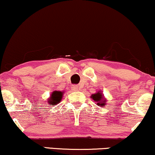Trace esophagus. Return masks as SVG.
I'll list each match as a JSON object with an SVG mask.
<instances>
[{
    "label": "esophagus",
    "instance_id": "1",
    "mask_svg": "<svg viewBox=\"0 0 155 155\" xmlns=\"http://www.w3.org/2000/svg\"><path fill=\"white\" fill-rule=\"evenodd\" d=\"M72 89L73 90V91H78V89H79V87H78V85H72Z\"/></svg>",
    "mask_w": 155,
    "mask_h": 155
}]
</instances>
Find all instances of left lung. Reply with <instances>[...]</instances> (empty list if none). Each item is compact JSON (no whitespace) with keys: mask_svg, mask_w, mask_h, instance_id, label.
<instances>
[{"mask_svg":"<svg viewBox=\"0 0 155 155\" xmlns=\"http://www.w3.org/2000/svg\"><path fill=\"white\" fill-rule=\"evenodd\" d=\"M91 98L93 99L95 102H96V104L99 106H104L106 104V100L105 99L104 97H103L102 93H101L100 91H98V93H95V94H93L91 95Z\"/></svg>","mask_w":155,"mask_h":155,"instance_id":"8db88e82","label":"left lung"}]
</instances>
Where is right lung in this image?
<instances>
[{"instance_id":"1","label":"right lung","mask_w":155,"mask_h":155,"mask_svg":"<svg viewBox=\"0 0 155 155\" xmlns=\"http://www.w3.org/2000/svg\"><path fill=\"white\" fill-rule=\"evenodd\" d=\"M63 93L61 91H54L51 93L49 100L48 101L49 104H51L50 105H54L58 104L60 102V101L62 98Z\"/></svg>"}]
</instances>
